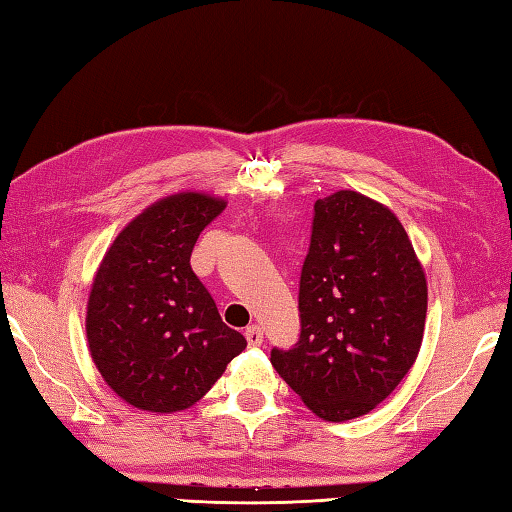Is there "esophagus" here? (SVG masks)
<instances>
[{
	"instance_id": "34e87169",
	"label": "esophagus",
	"mask_w": 512,
	"mask_h": 512,
	"mask_svg": "<svg viewBox=\"0 0 512 512\" xmlns=\"http://www.w3.org/2000/svg\"><path fill=\"white\" fill-rule=\"evenodd\" d=\"M246 341L250 347H257L264 343V330L259 328V325H250V328H246Z\"/></svg>"
}]
</instances>
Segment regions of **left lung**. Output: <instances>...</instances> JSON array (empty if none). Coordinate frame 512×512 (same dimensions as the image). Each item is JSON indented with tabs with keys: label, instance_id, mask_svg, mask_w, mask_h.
I'll return each instance as SVG.
<instances>
[{
	"label": "left lung",
	"instance_id": "obj_1",
	"mask_svg": "<svg viewBox=\"0 0 512 512\" xmlns=\"http://www.w3.org/2000/svg\"><path fill=\"white\" fill-rule=\"evenodd\" d=\"M299 319V341L273 347L270 363L319 418L363 416L407 376L427 319V279L387 206L356 191L314 202Z\"/></svg>",
	"mask_w": 512,
	"mask_h": 512
}]
</instances>
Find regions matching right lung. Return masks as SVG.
<instances>
[{"mask_svg": "<svg viewBox=\"0 0 512 512\" xmlns=\"http://www.w3.org/2000/svg\"><path fill=\"white\" fill-rule=\"evenodd\" d=\"M224 206L195 191L162 198L118 233L96 270L85 317L92 361L136 409H189L246 347L191 268Z\"/></svg>", "mask_w": 512, "mask_h": 512, "instance_id": "right-lung-1", "label": "right lung"}]
</instances>
